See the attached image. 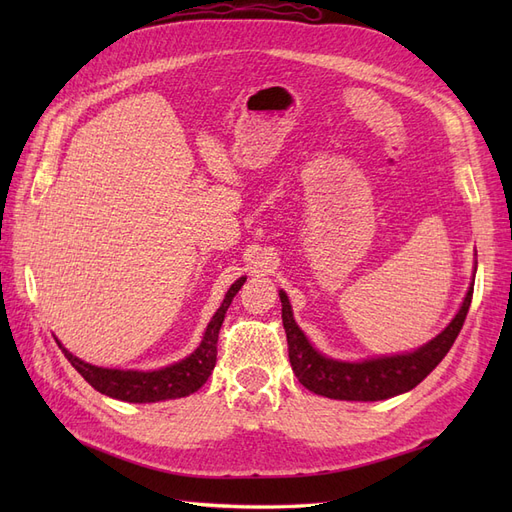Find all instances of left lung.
I'll list each match as a JSON object with an SVG mask.
<instances>
[{
	"instance_id": "obj_1",
	"label": "left lung",
	"mask_w": 512,
	"mask_h": 512,
	"mask_svg": "<svg viewBox=\"0 0 512 512\" xmlns=\"http://www.w3.org/2000/svg\"><path fill=\"white\" fill-rule=\"evenodd\" d=\"M472 292L474 282L470 284L459 312L451 322H448V327L433 339H429L421 348L391 356H376V359L365 361H337L331 359V356H324L312 346V342H309L305 333L299 329V324L294 322L288 294L280 290L282 320L288 339V356L292 371L297 374L305 389L329 399L380 401L408 393L438 367L446 352L455 344V339L468 316Z\"/></svg>"
}]
</instances>
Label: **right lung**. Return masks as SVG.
Instances as JSON below:
<instances>
[{
    "mask_svg": "<svg viewBox=\"0 0 512 512\" xmlns=\"http://www.w3.org/2000/svg\"><path fill=\"white\" fill-rule=\"evenodd\" d=\"M245 280L247 277H239V280L228 288L220 309L213 314L211 322L207 324L203 342L198 344V348L190 356H185L183 361L168 367L151 369V371L98 367V365L81 361L79 356H74L59 342L57 344L61 350H64L66 359L72 363V367L102 395L121 399V401H130V404H153V401L185 397L198 391L211 376V371L215 367V356H218L220 327L232 299H235V294L241 290Z\"/></svg>",
    "mask_w": 512,
    "mask_h": 512,
    "instance_id": "obj_1",
    "label": "right lung"
}]
</instances>
